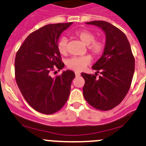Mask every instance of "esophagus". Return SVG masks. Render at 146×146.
<instances>
[{
    "label": "esophagus",
    "instance_id": "esophagus-1",
    "mask_svg": "<svg viewBox=\"0 0 146 146\" xmlns=\"http://www.w3.org/2000/svg\"><path fill=\"white\" fill-rule=\"evenodd\" d=\"M75 74H76V76H79L81 75V73H78V72H75Z\"/></svg>",
    "mask_w": 146,
    "mask_h": 146
}]
</instances>
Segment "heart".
Here are the masks:
<instances>
[{"mask_svg":"<svg viewBox=\"0 0 146 146\" xmlns=\"http://www.w3.org/2000/svg\"><path fill=\"white\" fill-rule=\"evenodd\" d=\"M73 35L79 39L83 44L87 46L88 50L94 56L98 57L103 52L105 49V42L102 40H96V35L89 30H81L76 31ZM68 39L62 37L57 42V49L61 54L67 53ZM91 57L89 55H84L81 57H71L67 61V66L76 71H81L89 65L91 62Z\"/></svg>","mask_w":146,"mask_h":146,"instance_id":"1","label":"heart"}]
</instances>
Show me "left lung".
<instances>
[{
    "mask_svg": "<svg viewBox=\"0 0 146 146\" xmlns=\"http://www.w3.org/2000/svg\"><path fill=\"white\" fill-rule=\"evenodd\" d=\"M100 27L106 35L102 57L92 66L95 75L82 73L85 80L83 94L90 106L100 111L111 110L121 102L129 90L135 57L125 34L106 21L86 22ZM100 72L101 76L96 78Z\"/></svg>",
    "mask_w": 146,
    "mask_h": 146,
    "instance_id": "obj_1",
    "label": "left lung"
}]
</instances>
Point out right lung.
<instances>
[{
	"instance_id": "add662e5",
	"label": "right lung",
	"mask_w": 146,
	"mask_h": 146,
	"mask_svg": "<svg viewBox=\"0 0 146 146\" xmlns=\"http://www.w3.org/2000/svg\"><path fill=\"white\" fill-rule=\"evenodd\" d=\"M73 22L50 24L40 27L26 38L17 52L14 62L17 86L30 106L44 114H52L63 107L70 94L75 73L63 71L50 76L55 68L65 66L57 49L60 35Z\"/></svg>"
}]
</instances>
